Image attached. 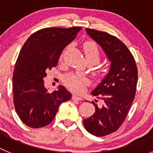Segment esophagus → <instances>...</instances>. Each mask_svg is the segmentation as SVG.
Instances as JSON below:
<instances>
[{
	"label": "esophagus",
	"mask_w": 153,
	"mask_h": 153,
	"mask_svg": "<svg viewBox=\"0 0 153 153\" xmlns=\"http://www.w3.org/2000/svg\"><path fill=\"white\" fill-rule=\"evenodd\" d=\"M72 99L74 100H78V101H80V100H83V98H82V97H78V96H76V95L73 96Z\"/></svg>",
	"instance_id": "1"
}]
</instances>
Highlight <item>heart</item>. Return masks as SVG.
I'll return each instance as SVG.
<instances>
[{"mask_svg":"<svg viewBox=\"0 0 153 153\" xmlns=\"http://www.w3.org/2000/svg\"><path fill=\"white\" fill-rule=\"evenodd\" d=\"M86 59L87 62H91L94 64L100 61L101 54L98 46L93 41H86L83 44ZM88 79L83 76L75 74H69L64 77V83L70 90L74 92H82L88 83Z\"/></svg>","mask_w":153,"mask_h":153,"instance_id":"1","label":"heart"}]
</instances>
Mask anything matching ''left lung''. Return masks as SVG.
Returning a JSON list of instances; mask_svg holds the SVG:
<instances>
[{"label": "left lung", "mask_w": 153, "mask_h": 153, "mask_svg": "<svg viewBox=\"0 0 153 153\" xmlns=\"http://www.w3.org/2000/svg\"><path fill=\"white\" fill-rule=\"evenodd\" d=\"M86 31L111 61L109 74L92 92L100 103L97 105V100L93 101L95 113L83 120L90 133L105 136L116 132L126 118L136 95L138 70L131 52L117 36L90 28Z\"/></svg>", "instance_id": "left-lung-1"}]
</instances>
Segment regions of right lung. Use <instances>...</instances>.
Listing matches in <instances>:
<instances>
[{"instance_id": "right-lung-1", "label": "right lung", "mask_w": 153, "mask_h": 153, "mask_svg": "<svg viewBox=\"0 0 153 153\" xmlns=\"http://www.w3.org/2000/svg\"><path fill=\"white\" fill-rule=\"evenodd\" d=\"M81 29L44 28L30 35L23 45L13 70V104L27 126L37 129L49 125L60 104L71 99V93L63 86L53 93L47 92L44 78L47 70L57 65L63 50Z\"/></svg>"}]
</instances>
